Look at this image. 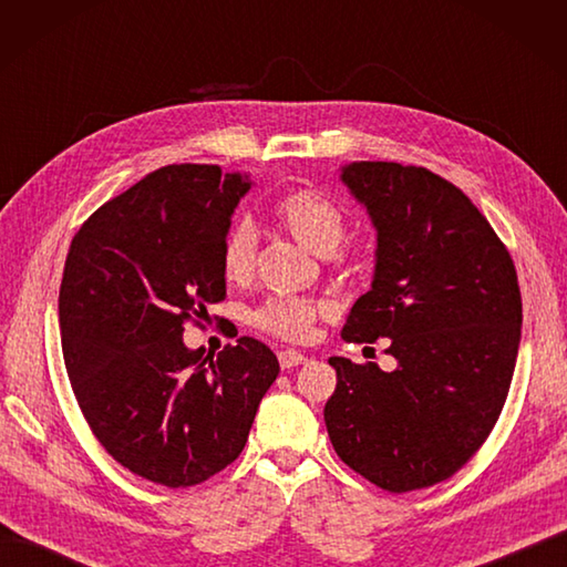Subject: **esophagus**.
<instances>
[{
    "mask_svg": "<svg viewBox=\"0 0 567 567\" xmlns=\"http://www.w3.org/2000/svg\"><path fill=\"white\" fill-rule=\"evenodd\" d=\"M277 360H280L282 370H290V368H297V365L307 363V355H305V353H299V351H290V348H287V351H280V353H277Z\"/></svg>",
    "mask_w": 567,
    "mask_h": 567,
    "instance_id": "1",
    "label": "esophagus"
}]
</instances>
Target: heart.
I'll return each instance as SVG.
<instances>
[{
	"mask_svg": "<svg viewBox=\"0 0 567 567\" xmlns=\"http://www.w3.org/2000/svg\"><path fill=\"white\" fill-rule=\"evenodd\" d=\"M272 216L297 244L317 256H331L346 238V212L319 189H290L275 202ZM252 265H256V231L250 224L238 221L224 236L221 272L228 282H246L252 275ZM323 311H329V305L317 299L270 297L252 311L250 321L280 339L302 341Z\"/></svg>",
	"mask_w": 567,
	"mask_h": 567,
	"instance_id": "obj_1",
	"label": "heart"
}]
</instances>
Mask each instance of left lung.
<instances>
[{"mask_svg": "<svg viewBox=\"0 0 567 567\" xmlns=\"http://www.w3.org/2000/svg\"><path fill=\"white\" fill-rule=\"evenodd\" d=\"M341 183L375 228V272L341 331L390 339L392 372L329 358L323 406L341 461L388 492L441 483L497 424L522 341L509 250L477 207L426 167L360 161Z\"/></svg>", "mask_w": 567, "mask_h": 567, "instance_id": "left-lung-1", "label": "left lung"}]
</instances>
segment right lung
I'll use <instances>...</instances> for the list:
<instances>
[{
	"instance_id": "right-lung-1",
	"label": "right lung",
	"mask_w": 567,
	"mask_h": 567,
	"mask_svg": "<svg viewBox=\"0 0 567 567\" xmlns=\"http://www.w3.org/2000/svg\"><path fill=\"white\" fill-rule=\"evenodd\" d=\"M250 175L167 165L106 202L70 244L60 341L72 392L116 463L192 487L244 451L280 363L240 336L202 360L185 321L226 297L221 244Z\"/></svg>"
}]
</instances>
